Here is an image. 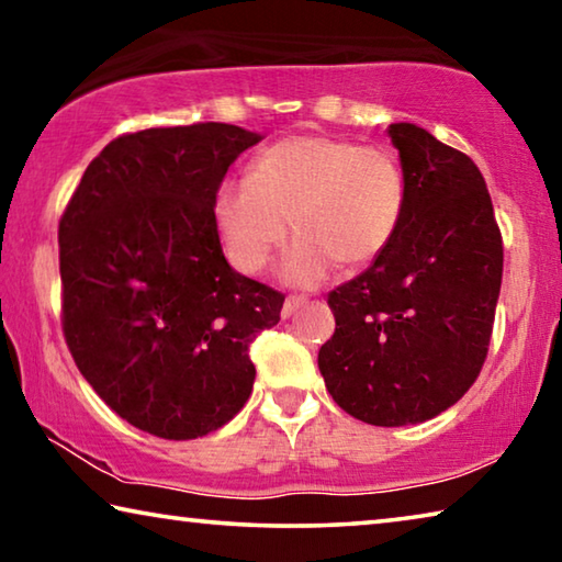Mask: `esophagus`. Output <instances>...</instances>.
<instances>
[{"label":"esophagus","mask_w":562,"mask_h":562,"mask_svg":"<svg viewBox=\"0 0 562 562\" xmlns=\"http://www.w3.org/2000/svg\"><path fill=\"white\" fill-rule=\"evenodd\" d=\"M302 304H307V297H304V294H290V297L282 304V317H292L294 312L302 307Z\"/></svg>","instance_id":"obj_1"}]
</instances>
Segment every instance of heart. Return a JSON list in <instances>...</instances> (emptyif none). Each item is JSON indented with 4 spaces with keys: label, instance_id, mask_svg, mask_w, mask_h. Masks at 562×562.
I'll list each match as a JSON object with an SVG mask.
<instances>
[{
    "label": "heart",
    "instance_id": "heart-1",
    "mask_svg": "<svg viewBox=\"0 0 562 562\" xmlns=\"http://www.w3.org/2000/svg\"><path fill=\"white\" fill-rule=\"evenodd\" d=\"M406 203L404 166L389 148L300 133L262 148L247 180L223 186L215 213L243 272L268 265L294 217L302 235L284 255L282 278L315 284L339 260H376L402 227Z\"/></svg>",
    "mask_w": 562,
    "mask_h": 562
}]
</instances>
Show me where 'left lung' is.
Instances as JSON below:
<instances>
[{"label": "left lung", "instance_id": "left-lung-1", "mask_svg": "<svg viewBox=\"0 0 562 562\" xmlns=\"http://www.w3.org/2000/svg\"><path fill=\"white\" fill-rule=\"evenodd\" d=\"M408 203L392 245L329 292L317 364L349 416L422 424L469 392L488 355L503 240L481 170L414 123H392Z\"/></svg>", "mask_w": 562, "mask_h": 562}]
</instances>
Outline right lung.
Segmentation results:
<instances>
[{"label":"right lung","instance_id":"1","mask_svg":"<svg viewBox=\"0 0 562 562\" xmlns=\"http://www.w3.org/2000/svg\"><path fill=\"white\" fill-rule=\"evenodd\" d=\"M262 140L231 123L113 138L83 170L59 223L61 325L106 406L160 439H198L252 392L250 341L284 294L227 265L215 198Z\"/></svg>","mask_w":562,"mask_h":562}]
</instances>
